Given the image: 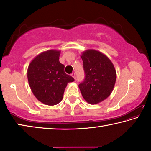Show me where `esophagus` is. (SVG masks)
Masks as SVG:
<instances>
[{"instance_id":"esophagus-1","label":"esophagus","mask_w":151,"mask_h":151,"mask_svg":"<svg viewBox=\"0 0 151 151\" xmlns=\"http://www.w3.org/2000/svg\"><path fill=\"white\" fill-rule=\"evenodd\" d=\"M71 76H73V77L74 78H76V76H75V73H73L72 74H71Z\"/></svg>"}]
</instances>
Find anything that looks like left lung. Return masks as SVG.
<instances>
[{
  "label": "left lung",
  "mask_w": 151,
  "mask_h": 151,
  "mask_svg": "<svg viewBox=\"0 0 151 151\" xmlns=\"http://www.w3.org/2000/svg\"><path fill=\"white\" fill-rule=\"evenodd\" d=\"M85 78L78 87L88 103L96 104L105 100L113 91L116 73L109 57L100 51L88 49L82 52Z\"/></svg>",
  "instance_id": "obj_1"
}]
</instances>
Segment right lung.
<instances>
[{"label":"right lung","instance_id":"1","mask_svg":"<svg viewBox=\"0 0 151 151\" xmlns=\"http://www.w3.org/2000/svg\"><path fill=\"white\" fill-rule=\"evenodd\" d=\"M60 50L42 52L30 63L27 78L33 94L47 105H56L62 101L66 86L74 78L66 75L59 61Z\"/></svg>","mask_w":151,"mask_h":151}]
</instances>
